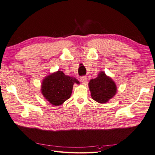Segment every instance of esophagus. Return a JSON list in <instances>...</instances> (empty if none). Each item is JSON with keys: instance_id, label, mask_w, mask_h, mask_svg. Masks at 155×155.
Returning <instances> with one entry per match:
<instances>
[{"instance_id": "esophagus-1", "label": "esophagus", "mask_w": 155, "mask_h": 155, "mask_svg": "<svg viewBox=\"0 0 155 155\" xmlns=\"http://www.w3.org/2000/svg\"><path fill=\"white\" fill-rule=\"evenodd\" d=\"M80 79H81V81L83 82V84H86L87 80V78L86 76H81Z\"/></svg>"}]
</instances>
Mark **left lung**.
<instances>
[{
  "label": "left lung",
  "mask_w": 155,
  "mask_h": 155,
  "mask_svg": "<svg viewBox=\"0 0 155 155\" xmlns=\"http://www.w3.org/2000/svg\"><path fill=\"white\" fill-rule=\"evenodd\" d=\"M88 86L92 99L100 104L108 102L117 91L115 82L104 71H100L96 78L91 80Z\"/></svg>",
  "instance_id": "8db88e82"
}]
</instances>
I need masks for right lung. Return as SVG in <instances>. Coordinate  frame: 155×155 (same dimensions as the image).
Masks as SVG:
<instances>
[{"label":"right lung","instance_id":"1","mask_svg":"<svg viewBox=\"0 0 155 155\" xmlns=\"http://www.w3.org/2000/svg\"><path fill=\"white\" fill-rule=\"evenodd\" d=\"M75 83L79 84L80 82L75 78L58 71L43 79L41 90L50 104L58 106L70 97Z\"/></svg>","mask_w":155,"mask_h":155}]
</instances>
